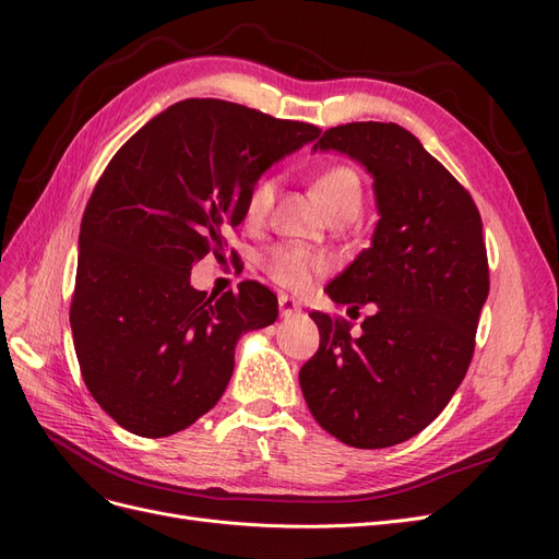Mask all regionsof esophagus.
<instances>
[{
	"mask_svg": "<svg viewBox=\"0 0 559 559\" xmlns=\"http://www.w3.org/2000/svg\"><path fill=\"white\" fill-rule=\"evenodd\" d=\"M300 312V302L296 300V298H292V296H280V314L284 317V319H289V317H294V314H298Z\"/></svg>",
	"mask_w": 559,
	"mask_h": 559,
	"instance_id": "esophagus-1",
	"label": "esophagus"
}]
</instances>
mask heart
<instances>
[{
  "instance_id": "obj_1",
  "label": "heart",
  "mask_w": 559,
  "mask_h": 559,
  "mask_svg": "<svg viewBox=\"0 0 559 559\" xmlns=\"http://www.w3.org/2000/svg\"><path fill=\"white\" fill-rule=\"evenodd\" d=\"M280 181L275 177H261L247 198V218L261 224L275 205ZM317 198L333 218H354L364 207V181L357 167L335 163L321 170L314 179ZM261 265L284 289L306 292L308 286L331 267V259L324 253L306 249L300 245H275L263 251Z\"/></svg>"
}]
</instances>
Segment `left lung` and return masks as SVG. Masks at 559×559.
<instances>
[{
	"label": "left lung",
	"mask_w": 559,
	"mask_h": 559,
	"mask_svg": "<svg viewBox=\"0 0 559 559\" xmlns=\"http://www.w3.org/2000/svg\"><path fill=\"white\" fill-rule=\"evenodd\" d=\"M317 148L373 177V240L326 294L349 310L376 302V312L352 335L349 321L314 310L319 349L298 380L321 429L352 448H389L429 427L468 370L489 294L480 212L396 123L329 128Z\"/></svg>",
	"instance_id": "1"
}]
</instances>
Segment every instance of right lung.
<instances>
[{"label":"right lung","instance_id":"right-lung-1","mask_svg":"<svg viewBox=\"0 0 559 559\" xmlns=\"http://www.w3.org/2000/svg\"><path fill=\"white\" fill-rule=\"evenodd\" d=\"M319 132L193 97L116 151L81 218L70 308L83 382L116 425L144 438L191 427L226 392L240 335L277 319L267 286L207 296L191 267L224 257L253 183Z\"/></svg>","mask_w":559,"mask_h":559}]
</instances>
